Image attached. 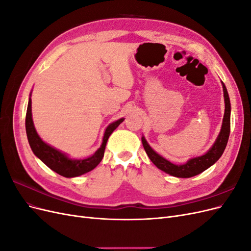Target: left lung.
Instances as JSON below:
<instances>
[{"instance_id": "8db88e82", "label": "left lung", "mask_w": 251, "mask_h": 251, "mask_svg": "<svg viewBox=\"0 0 251 251\" xmlns=\"http://www.w3.org/2000/svg\"><path fill=\"white\" fill-rule=\"evenodd\" d=\"M223 92L225 100V113L221 132H220L214 146H212V148L205 155L193 158L191 160H188L185 164L176 165L168 161L160 155H158L156 151L151 150V148L149 146L144 137L141 138L143 148L146 150V153L151 159V161L153 162L159 170L178 178H191L204 172L205 170H207L209 166H211L216 161L219 160V158L222 156L223 151L227 146V141H228L230 133V100L224 83Z\"/></svg>"}]
</instances>
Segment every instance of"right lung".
I'll return each mask as SVG.
<instances>
[{"label":"right lung","mask_w":251,"mask_h":251,"mask_svg":"<svg viewBox=\"0 0 251 251\" xmlns=\"http://www.w3.org/2000/svg\"><path fill=\"white\" fill-rule=\"evenodd\" d=\"M123 121L124 118H121L115 121V123L111 124L104 132L101 147L95 151V154L93 156H91L87 159H82V160H72V159L68 158L65 154L60 153L59 151L48 146V144L45 143L40 138V136L37 135L33 126L31 114V100H30V98L28 102L25 124L27 138L30 144V148H31L34 155L39 157L49 169L54 171L55 173L60 175V176L71 178L80 176L82 174H86L90 171H92L100 164L104 155L105 144H107L110 135L121 123H123Z\"/></svg>","instance_id":"right-lung-1"}]
</instances>
